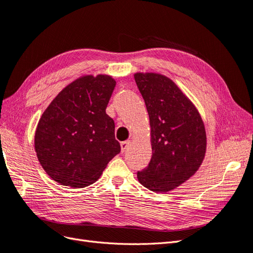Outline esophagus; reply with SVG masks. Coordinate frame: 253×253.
<instances>
[{
  "instance_id": "34e87169",
  "label": "esophagus",
  "mask_w": 253,
  "mask_h": 253,
  "mask_svg": "<svg viewBox=\"0 0 253 253\" xmlns=\"http://www.w3.org/2000/svg\"><path fill=\"white\" fill-rule=\"evenodd\" d=\"M129 145H130V141H124V142H121L120 143V146H121V152H126L128 147H129Z\"/></svg>"
}]
</instances>
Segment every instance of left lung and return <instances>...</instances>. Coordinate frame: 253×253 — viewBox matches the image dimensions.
<instances>
[{
    "label": "left lung",
    "instance_id": "8db88e82",
    "mask_svg": "<svg viewBox=\"0 0 253 253\" xmlns=\"http://www.w3.org/2000/svg\"><path fill=\"white\" fill-rule=\"evenodd\" d=\"M151 126L152 159L137 172L154 193H168L194 176L206 152V132L197 108L170 78L135 73Z\"/></svg>",
    "mask_w": 253,
    "mask_h": 253
}]
</instances>
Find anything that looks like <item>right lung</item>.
Here are the masks:
<instances>
[{"label":"right lung","instance_id":"right-lung-1","mask_svg":"<svg viewBox=\"0 0 253 253\" xmlns=\"http://www.w3.org/2000/svg\"><path fill=\"white\" fill-rule=\"evenodd\" d=\"M115 85L110 75L82 76L42 113L34 149L51 179L74 188L89 186L120 153L114 120L106 113Z\"/></svg>","mask_w":253,"mask_h":253}]
</instances>
